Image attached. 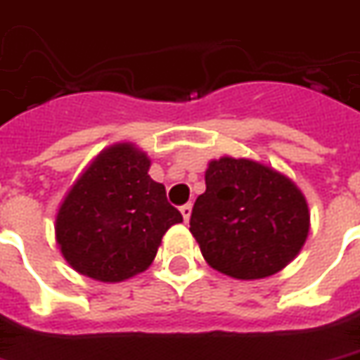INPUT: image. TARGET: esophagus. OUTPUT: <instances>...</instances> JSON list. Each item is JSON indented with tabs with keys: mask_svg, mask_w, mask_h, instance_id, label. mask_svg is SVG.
<instances>
[{
	"mask_svg": "<svg viewBox=\"0 0 360 360\" xmlns=\"http://www.w3.org/2000/svg\"><path fill=\"white\" fill-rule=\"evenodd\" d=\"M180 212H182L184 217V222H188L191 217V203H186V205L180 207Z\"/></svg>",
	"mask_w": 360,
	"mask_h": 360,
	"instance_id": "esophagus-1",
	"label": "esophagus"
}]
</instances>
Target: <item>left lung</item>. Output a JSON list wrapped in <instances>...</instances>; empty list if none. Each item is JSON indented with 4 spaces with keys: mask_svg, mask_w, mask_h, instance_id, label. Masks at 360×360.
Wrapping results in <instances>:
<instances>
[{
    "mask_svg": "<svg viewBox=\"0 0 360 360\" xmlns=\"http://www.w3.org/2000/svg\"><path fill=\"white\" fill-rule=\"evenodd\" d=\"M190 232L211 269L236 280L276 274L299 255L311 230L303 191L284 172L248 157L212 159Z\"/></svg>",
    "mask_w": 360,
    "mask_h": 360,
    "instance_id": "left-lung-1",
    "label": "left lung"
}]
</instances>
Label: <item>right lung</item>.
<instances>
[{"label": "right lung", "mask_w": 360, "mask_h": 360, "mask_svg": "<svg viewBox=\"0 0 360 360\" xmlns=\"http://www.w3.org/2000/svg\"><path fill=\"white\" fill-rule=\"evenodd\" d=\"M151 159L132 141L94 157L55 212V241L82 276L115 284L148 270L182 214L149 176Z\"/></svg>", "instance_id": "1"}]
</instances>
